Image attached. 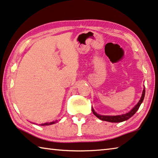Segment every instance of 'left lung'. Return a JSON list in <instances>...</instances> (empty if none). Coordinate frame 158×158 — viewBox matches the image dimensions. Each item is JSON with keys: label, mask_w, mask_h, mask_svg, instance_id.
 Returning a JSON list of instances; mask_svg holds the SVG:
<instances>
[{"label": "left lung", "mask_w": 158, "mask_h": 158, "mask_svg": "<svg viewBox=\"0 0 158 158\" xmlns=\"http://www.w3.org/2000/svg\"><path fill=\"white\" fill-rule=\"evenodd\" d=\"M144 96H145V89L143 91V94L141 98V100L138 102V104L135 106L133 109L131 110V111L128 113L125 114H122V115H117V116H104V115H100L98 114H97L96 112L94 110V109L92 108V112H94V114L96 115V116L99 118L100 119L102 120V121H107V122H124L125 120H127L129 119L130 117H131L133 115L136 113V111L139 110L140 106L142 103L144 99Z\"/></svg>", "instance_id": "obj_1"}]
</instances>
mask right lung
<instances>
[{
	"mask_svg": "<svg viewBox=\"0 0 158 158\" xmlns=\"http://www.w3.org/2000/svg\"><path fill=\"white\" fill-rule=\"evenodd\" d=\"M57 121H56V122H50V123H45V124H42L41 125L42 126H45V125H51V124H55L56 123Z\"/></svg>",
	"mask_w": 158,
	"mask_h": 158,
	"instance_id": "right-lung-1",
	"label": "right lung"
}]
</instances>
